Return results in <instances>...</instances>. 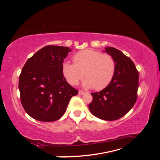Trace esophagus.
<instances>
[{"label": "esophagus", "mask_w": 160, "mask_h": 160, "mask_svg": "<svg viewBox=\"0 0 160 160\" xmlns=\"http://www.w3.org/2000/svg\"><path fill=\"white\" fill-rule=\"evenodd\" d=\"M78 94H79L80 95H83L84 94H85V92H84L83 90H79V92H78Z\"/></svg>", "instance_id": "34e87169"}]
</instances>
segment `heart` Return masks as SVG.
<instances>
[{
	"label": "heart",
	"mask_w": 160,
	"mask_h": 160,
	"mask_svg": "<svg viewBox=\"0 0 160 160\" xmlns=\"http://www.w3.org/2000/svg\"><path fill=\"white\" fill-rule=\"evenodd\" d=\"M72 61L74 63L65 62L62 65L64 77L72 85H77L85 75L84 87L101 90L109 85L114 76L116 61L108 53L82 50L72 56Z\"/></svg>",
	"instance_id": "1"
}]
</instances>
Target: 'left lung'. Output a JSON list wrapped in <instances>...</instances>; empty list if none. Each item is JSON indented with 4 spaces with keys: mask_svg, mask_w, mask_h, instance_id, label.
Listing matches in <instances>:
<instances>
[{
    "mask_svg": "<svg viewBox=\"0 0 160 160\" xmlns=\"http://www.w3.org/2000/svg\"><path fill=\"white\" fill-rule=\"evenodd\" d=\"M116 61V71L112 82L99 92L91 93L92 102L89 109L92 114L105 121H114L125 116L137 100L139 74L133 62L121 51L105 48Z\"/></svg>",
    "mask_w": 160,
    "mask_h": 160,
    "instance_id": "left-lung-1",
    "label": "left lung"
}]
</instances>
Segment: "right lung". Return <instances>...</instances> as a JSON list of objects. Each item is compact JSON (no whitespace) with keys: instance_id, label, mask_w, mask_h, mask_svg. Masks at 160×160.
<instances>
[{"instance_id":"obj_1","label":"right lung","mask_w":160,"mask_h":160,"mask_svg":"<svg viewBox=\"0 0 160 160\" xmlns=\"http://www.w3.org/2000/svg\"><path fill=\"white\" fill-rule=\"evenodd\" d=\"M68 47L49 45L29 58L19 78L22 105L28 114L44 122L60 118L78 91L63 76L62 65Z\"/></svg>"}]
</instances>
